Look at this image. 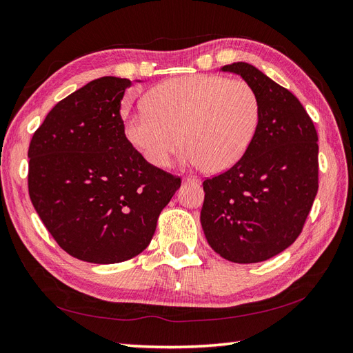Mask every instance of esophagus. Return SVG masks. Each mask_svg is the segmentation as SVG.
Segmentation results:
<instances>
[{
  "instance_id": "1",
  "label": "esophagus",
  "mask_w": 353,
  "mask_h": 353,
  "mask_svg": "<svg viewBox=\"0 0 353 353\" xmlns=\"http://www.w3.org/2000/svg\"><path fill=\"white\" fill-rule=\"evenodd\" d=\"M200 179L196 178V176H185L183 179V184H199Z\"/></svg>"
}]
</instances>
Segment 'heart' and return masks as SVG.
I'll list each match as a JSON object with an SVG mask.
<instances>
[{"label": "heart", "instance_id": "1", "mask_svg": "<svg viewBox=\"0 0 353 353\" xmlns=\"http://www.w3.org/2000/svg\"><path fill=\"white\" fill-rule=\"evenodd\" d=\"M145 107L130 114L125 135L151 166L168 168L184 145V161L218 174L251 147L261 119L255 89L212 74L184 75L151 89Z\"/></svg>", "mask_w": 353, "mask_h": 353}]
</instances>
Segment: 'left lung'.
<instances>
[{
    "mask_svg": "<svg viewBox=\"0 0 353 353\" xmlns=\"http://www.w3.org/2000/svg\"><path fill=\"white\" fill-rule=\"evenodd\" d=\"M234 72L261 103L259 129L246 154L224 174L203 181L200 223L223 259L260 263L294 243L318 193V133L300 101L251 63Z\"/></svg>",
    "mask_w": 353,
    "mask_h": 353,
    "instance_id": "obj_1",
    "label": "left lung"
}]
</instances>
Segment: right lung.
Instances as JSON below:
<instances>
[{
	"instance_id": "obj_1",
	"label": "right lung",
	"mask_w": 353,
	"mask_h": 353,
	"mask_svg": "<svg viewBox=\"0 0 353 353\" xmlns=\"http://www.w3.org/2000/svg\"><path fill=\"white\" fill-rule=\"evenodd\" d=\"M130 85L119 77L83 85L47 114L28 150L35 211L62 250L81 261L121 263L144 251L181 187L126 139L120 108Z\"/></svg>"
}]
</instances>
